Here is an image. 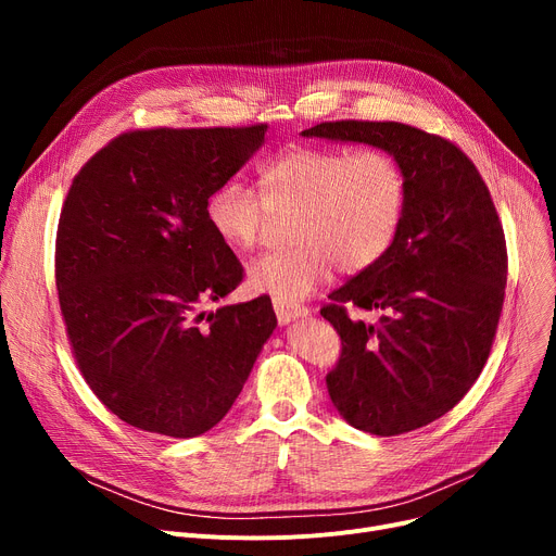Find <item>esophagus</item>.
<instances>
[{
	"mask_svg": "<svg viewBox=\"0 0 556 556\" xmlns=\"http://www.w3.org/2000/svg\"><path fill=\"white\" fill-rule=\"evenodd\" d=\"M275 313H277L279 325H290V323H293V319L306 317L308 308L306 306H286V304L275 302Z\"/></svg>",
	"mask_w": 556,
	"mask_h": 556,
	"instance_id": "esophagus-1",
	"label": "esophagus"
}]
</instances>
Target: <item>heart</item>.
Segmentation results:
<instances>
[{"label": "heart", "mask_w": 556, "mask_h": 556, "mask_svg": "<svg viewBox=\"0 0 556 556\" xmlns=\"http://www.w3.org/2000/svg\"><path fill=\"white\" fill-rule=\"evenodd\" d=\"M261 195L241 180L218 185L204 204L214 237L239 252L258 245L270 214L295 212L288 250L248 266L256 293L295 306L336 270L358 275L381 261L403 223L407 182L383 149L293 146L258 170Z\"/></svg>", "instance_id": "obj_1"}]
</instances>
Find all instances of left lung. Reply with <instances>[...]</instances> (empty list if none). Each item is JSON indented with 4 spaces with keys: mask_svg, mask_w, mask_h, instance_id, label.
<instances>
[{
    "mask_svg": "<svg viewBox=\"0 0 556 556\" xmlns=\"http://www.w3.org/2000/svg\"><path fill=\"white\" fill-rule=\"evenodd\" d=\"M302 135L383 149L405 173L394 245L319 313L342 340L327 376L340 417L378 437L428 426L478 381L498 329L507 248L489 189L455 143L399 122H325ZM346 307L384 315L367 326Z\"/></svg>",
    "mask_w": 556,
    "mask_h": 556,
    "instance_id": "left-lung-1",
    "label": "left lung"
}]
</instances>
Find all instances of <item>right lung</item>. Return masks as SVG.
I'll use <instances>...</instances> for the list:
<instances>
[{"mask_svg":"<svg viewBox=\"0 0 556 556\" xmlns=\"http://www.w3.org/2000/svg\"><path fill=\"white\" fill-rule=\"evenodd\" d=\"M266 130L126 132L70 187L55 286L72 352L108 410L139 430L178 440L212 430L277 327L270 298L202 311L243 281L204 204Z\"/></svg>","mask_w":556,"mask_h":556,"instance_id":"1","label":"right lung"}]
</instances>
